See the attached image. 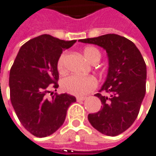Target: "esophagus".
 Masks as SVG:
<instances>
[{
  "label": "esophagus",
  "mask_w": 156,
  "mask_h": 156,
  "mask_svg": "<svg viewBox=\"0 0 156 156\" xmlns=\"http://www.w3.org/2000/svg\"><path fill=\"white\" fill-rule=\"evenodd\" d=\"M87 99L86 96H77V101H85Z\"/></svg>",
  "instance_id": "esophagus-1"
}]
</instances>
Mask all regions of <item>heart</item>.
Wrapping results in <instances>:
<instances>
[{"instance_id":"obj_1","label":"heart","mask_w":156,"mask_h":156,"mask_svg":"<svg viewBox=\"0 0 156 156\" xmlns=\"http://www.w3.org/2000/svg\"><path fill=\"white\" fill-rule=\"evenodd\" d=\"M84 55L89 62L92 63L96 60L100 61L101 54L99 50L93 48L87 47L84 49ZM65 61L66 55L62 54L57 61V69L60 73H62L65 70ZM96 78L92 76H79V75H69L66 78H62L61 81L62 89L70 94L74 95H83L87 94L96 88Z\"/></svg>"}]
</instances>
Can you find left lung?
<instances>
[{"instance_id":"left-lung-1","label":"left lung","mask_w":156,"mask_h":156,"mask_svg":"<svg viewBox=\"0 0 156 156\" xmlns=\"http://www.w3.org/2000/svg\"><path fill=\"white\" fill-rule=\"evenodd\" d=\"M78 41L101 47L108 58L107 78L95 94L101 101V109L88 115V120L102 134L119 135L133 124L140 112L146 94L145 61L133 41L117 34Z\"/></svg>"}]
</instances>
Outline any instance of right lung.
<instances>
[{"mask_svg": "<svg viewBox=\"0 0 156 156\" xmlns=\"http://www.w3.org/2000/svg\"><path fill=\"white\" fill-rule=\"evenodd\" d=\"M77 41H62L43 34L24 43L9 72L10 101L23 126L32 135L44 138L62 125L76 98L57 94V61L62 50Z\"/></svg>", "mask_w": 156, "mask_h": 156, "instance_id": "right-lung-1", "label": "right lung"}]
</instances>
